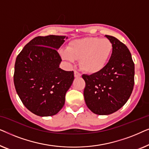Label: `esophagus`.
<instances>
[{
  "label": "esophagus",
  "mask_w": 149,
  "mask_h": 149,
  "mask_svg": "<svg viewBox=\"0 0 149 149\" xmlns=\"http://www.w3.org/2000/svg\"><path fill=\"white\" fill-rule=\"evenodd\" d=\"M74 77H76V78H78V77H81V73H79V72H77V71H76V70L74 71Z\"/></svg>",
  "instance_id": "34e87169"
}]
</instances>
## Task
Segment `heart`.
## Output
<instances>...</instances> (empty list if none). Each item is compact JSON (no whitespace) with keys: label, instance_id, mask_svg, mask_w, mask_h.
<instances>
[{"label":"heart","instance_id":"heart-1","mask_svg":"<svg viewBox=\"0 0 149 149\" xmlns=\"http://www.w3.org/2000/svg\"><path fill=\"white\" fill-rule=\"evenodd\" d=\"M113 49V43L108 38L86 37L72 40L67 49L60 51V56L71 63L79 59V66L83 71L95 74L107 66Z\"/></svg>","mask_w":149,"mask_h":149}]
</instances>
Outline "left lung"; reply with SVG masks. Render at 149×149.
<instances>
[{
  "instance_id": "obj_1",
  "label": "left lung",
  "mask_w": 149,
  "mask_h": 149,
  "mask_svg": "<svg viewBox=\"0 0 149 149\" xmlns=\"http://www.w3.org/2000/svg\"><path fill=\"white\" fill-rule=\"evenodd\" d=\"M113 43V53L104 68L91 75L83 74L84 98L93 113L108 115L121 109L132 94L134 64L127 46L114 36L105 35Z\"/></svg>"
}]
</instances>
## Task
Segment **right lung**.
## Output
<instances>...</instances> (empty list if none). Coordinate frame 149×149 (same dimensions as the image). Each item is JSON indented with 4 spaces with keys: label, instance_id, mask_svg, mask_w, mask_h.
I'll return each instance as SVG.
<instances>
[{
    "label": "right lung",
    "instance_id": "add662e5",
    "mask_svg": "<svg viewBox=\"0 0 149 149\" xmlns=\"http://www.w3.org/2000/svg\"><path fill=\"white\" fill-rule=\"evenodd\" d=\"M66 36H37L26 45L16 58L14 85L24 105L40 117L56 115L74 81V72L60 68L58 50Z\"/></svg>",
    "mask_w": 149,
    "mask_h": 149
}]
</instances>
